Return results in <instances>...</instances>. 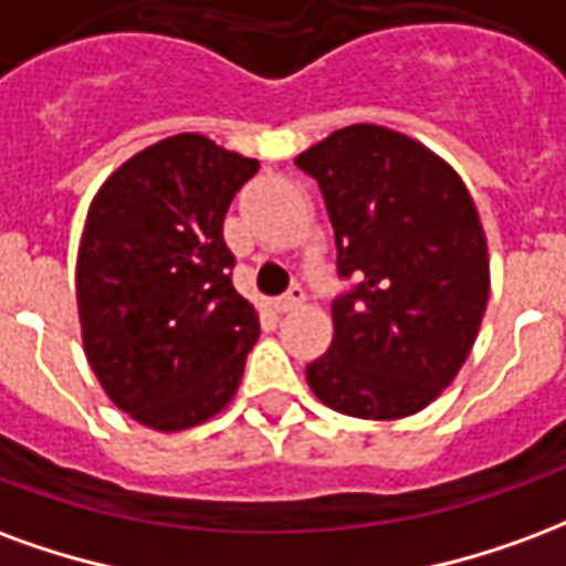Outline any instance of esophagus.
Here are the masks:
<instances>
[{"instance_id": "esophagus-1", "label": "esophagus", "mask_w": 566, "mask_h": 566, "mask_svg": "<svg viewBox=\"0 0 566 566\" xmlns=\"http://www.w3.org/2000/svg\"><path fill=\"white\" fill-rule=\"evenodd\" d=\"M304 304V289L301 286H292L286 292V295H280V298H274V311L277 313H292L295 307H301Z\"/></svg>"}]
</instances>
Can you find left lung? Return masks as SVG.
<instances>
[{
    "label": "left lung",
    "instance_id": "8db88e82",
    "mask_svg": "<svg viewBox=\"0 0 566 566\" xmlns=\"http://www.w3.org/2000/svg\"><path fill=\"white\" fill-rule=\"evenodd\" d=\"M323 189L337 274L328 353L313 395L358 419H403L455 379L489 301V250L461 177L386 126H346L295 159Z\"/></svg>",
    "mask_w": 566,
    "mask_h": 566
}]
</instances>
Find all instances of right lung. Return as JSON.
Masks as SVG:
<instances>
[{
  "label": "right lung",
  "mask_w": 566,
  "mask_h": 566,
  "mask_svg": "<svg viewBox=\"0 0 566 566\" xmlns=\"http://www.w3.org/2000/svg\"><path fill=\"white\" fill-rule=\"evenodd\" d=\"M255 171L184 132L135 153L90 205L77 250L86 361L147 428L208 422L238 391L259 316L232 286L222 220Z\"/></svg>",
  "instance_id": "right-lung-1"
}]
</instances>
